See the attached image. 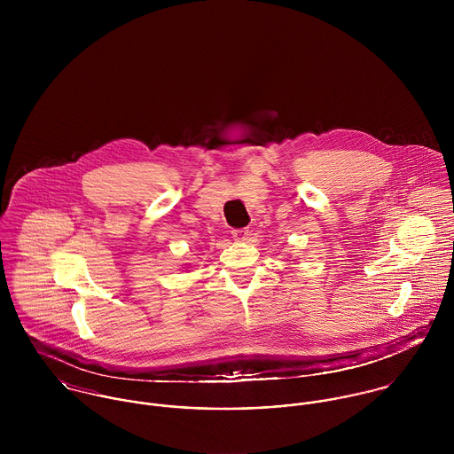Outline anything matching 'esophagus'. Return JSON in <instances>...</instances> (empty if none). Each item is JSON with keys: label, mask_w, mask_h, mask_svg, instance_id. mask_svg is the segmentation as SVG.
Listing matches in <instances>:
<instances>
[{"label": "esophagus", "mask_w": 454, "mask_h": 454, "mask_svg": "<svg viewBox=\"0 0 454 454\" xmlns=\"http://www.w3.org/2000/svg\"><path fill=\"white\" fill-rule=\"evenodd\" d=\"M248 234H250L248 227H245V229H232V238L236 241H245L248 238Z\"/></svg>", "instance_id": "esophagus-1"}]
</instances>
